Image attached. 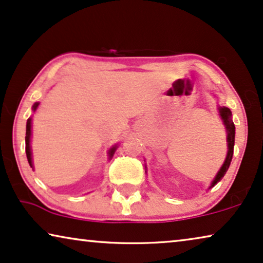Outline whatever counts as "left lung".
<instances>
[{"mask_svg":"<svg viewBox=\"0 0 263 263\" xmlns=\"http://www.w3.org/2000/svg\"><path fill=\"white\" fill-rule=\"evenodd\" d=\"M219 110V116H220L222 123L225 125V129H226V140H228V154H226V158H225V161L224 164L221 165L220 170L218 171V174L215 175V177L213 181H212L210 188H213V186L217 184L218 182H220V179L224 177L226 172L229 170V166L230 164H231V160H232V156H233V146H235V124H233L232 122V112L231 110L229 109V107L226 106H219L218 107Z\"/></svg>","mask_w":263,"mask_h":263,"instance_id":"left-lung-1","label":"left lung"}]
</instances>
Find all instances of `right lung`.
<instances>
[{
    "instance_id": "right-lung-1",
    "label": "right lung",
    "mask_w": 263,
    "mask_h": 263,
    "mask_svg": "<svg viewBox=\"0 0 263 263\" xmlns=\"http://www.w3.org/2000/svg\"><path fill=\"white\" fill-rule=\"evenodd\" d=\"M39 106V103H34L33 106H32V110H33V112L35 110L38 109ZM31 135H32V117H30L27 120V123H26V136H25V142H26V156H27V160H28V164H30V166L32 168L33 167V160H32V149H31ZM117 145H115L111 147L109 149V159L112 158V156L116 152L117 149Z\"/></svg>"
}]
</instances>
